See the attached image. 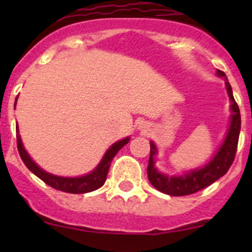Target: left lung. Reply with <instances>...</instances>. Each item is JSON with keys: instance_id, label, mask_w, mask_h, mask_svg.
Returning a JSON list of instances; mask_svg holds the SVG:
<instances>
[{"instance_id": "8db88e82", "label": "left lung", "mask_w": 252, "mask_h": 252, "mask_svg": "<svg viewBox=\"0 0 252 252\" xmlns=\"http://www.w3.org/2000/svg\"><path fill=\"white\" fill-rule=\"evenodd\" d=\"M217 75L220 78H224L225 80V89H227V94L229 96L232 114H230L229 126H228L224 140L220 144V149L217 150L216 155L208 163L182 175L164 174L159 172L157 167L155 166L156 164L155 157L157 156L158 150H157L154 141H150V159L149 166H147V177H149L152 187H155L158 191L163 192V194L171 195V196H185V195L200 191L227 173L228 169L232 166L233 161H234L241 126L240 111H239L234 96H233L232 86H230L225 74L222 70L217 69Z\"/></svg>"}]
</instances>
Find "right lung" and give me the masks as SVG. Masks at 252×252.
Here are the masks:
<instances>
[{
    "label": "right lung",
    "mask_w": 252,
    "mask_h": 252,
    "mask_svg": "<svg viewBox=\"0 0 252 252\" xmlns=\"http://www.w3.org/2000/svg\"><path fill=\"white\" fill-rule=\"evenodd\" d=\"M18 96L16 98V102H14V107L17 105ZM130 140V138H124L122 140L114 142L113 145H111L110 149L105 152L102 159L100 161V163L95 167V169L90 172L88 174L80 175V177H60V175H56L52 173H48V172L44 171L41 167L37 166L32 158L30 157V155L28 154L27 150H25L24 145L22 142V138L19 135V129H18L17 124V145H18V151H19L20 157H22L23 162H24L25 166L28 167L29 171H32L36 177H39L42 182L46 183L47 185L52 187L53 189L61 190V191L69 192V194H85V192L94 191V190H97L98 188L102 187L106 182V178H107L108 169H110L111 162L113 159V157L116 156L117 152L126 145Z\"/></svg>",
    "instance_id": "right-lung-1"
}]
</instances>
